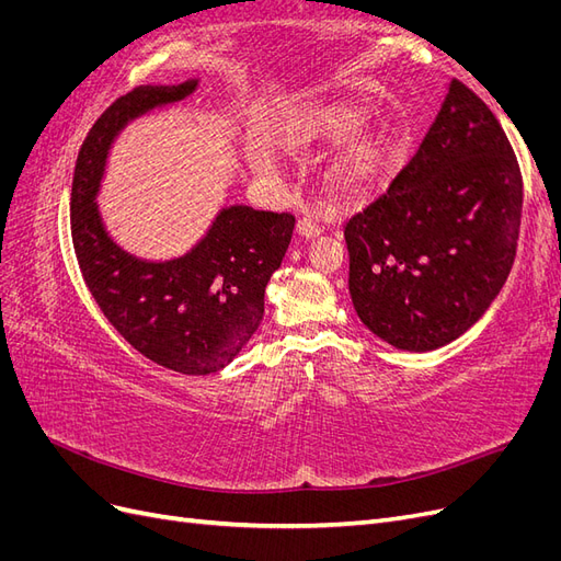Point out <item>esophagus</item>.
Wrapping results in <instances>:
<instances>
[{
  "instance_id": "esophagus-1",
  "label": "esophagus",
  "mask_w": 561,
  "mask_h": 561,
  "mask_svg": "<svg viewBox=\"0 0 561 561\" xmlns=\"http://www.w3.org/2000/svg\"><path fill=\"white\" fill-rule=\"evenodd\" d=\"M297 233L301 236V239H316V236L320 233V225L311 215H304L297 219Z\"/></svg>"
}]
</instances>
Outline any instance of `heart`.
I'll list each match as a JSON object with an SVG mask.
<instances>
[{
	"label": "heart",
	"instance_id": "b5f03b06",
	"mask_svg": "<svg viewBox=\"0 0 561 561\" xmlns=\"http://www.w3.org/2000/svg\"><path fill=\"white\" fill-rule=\"evenodd\" d=\"M369 112L351 103H328L299 116L287 130V142L297 147H344L328 165V184L342 198H360L375 192L396 159V135L383 124H367ZM254 173H274L276 159L264 147L250 151Z\"/></svg>",
	"mask_w": 561,
	"mask_h": 561
}]
</instances>
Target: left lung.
Listing matches in <instances>:
<instances>
[{
	"label": "left lung",
	"instance_id": "1",
	"mask_svg": "<svg viewBox=\"0 0 561 561\" xmlns=\"http://www.w3.org/2000/svg\"><path fill=\"white\" fill-rule=\"evenodd\" d=\"M519 217L513 147L482 100L451 79L412 161L346 222L355 313L396 348L447 346L501 293Z\"/></svg>",
	"mask_w": 561,
	"mask_h": 561
}]
</instances>
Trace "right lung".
<instances>
[{"label":"right lung","mask_w":561,"mask_h":561,"mask_svg":"<svg viewBox=\"0 0 561 561\" xmlns=\"http://www.w3.org/2000/svg\"><path fill=\"white\" fill-rule=\"evenodd\" d=\"M196 87L198 79L138 87L110 105L79 149L70 213L81 276L114 330L151 363L201 377L227 367L257 332L266 283L290 245L295 217L229 206L190 252L154 262L118 245L95 203L116 135Z\"/></svg>","instance_id":"1"}]
</instances>
